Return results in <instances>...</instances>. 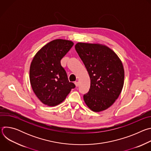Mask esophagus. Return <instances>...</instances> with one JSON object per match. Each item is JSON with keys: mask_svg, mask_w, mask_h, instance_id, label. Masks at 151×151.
Returning a JSON list of instances; mask_svg holds the SVG:
<instances>
[{"mask_svg": "<svg viewBox=\"0 0 151 151\" xmlns=\"http://www.w3.org/2000/svg\"><path fill=\"white\" fill-rule=\"evenodd\" d=\"M75 85H76V87H78V86H79V83H78V82H75Z\"/></svg>", "mask_w": 151, "mask_h": 151, "instance_id": "esophagus-1", "label": "esophagus"}]
</instances>
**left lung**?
<instances>
[{
	"label": "left lung",
	"mask_w": 151,
	"mask_h": 151,
	"mask_svg": "<svg viewBox=\"0 0 151 151\" xmlns=\"http://www.w3.org/2000/svg\"><path fill=\"white\" fill-rule=\"evenodd\" d=\"M75 50L89 74L91 84L83 100L94 112L109 107L119 97L124 85L122 62L110 48L99 44L78 43Z\"/></svg>",
	"instance_id": "left-lung-1"
}]
</instances>
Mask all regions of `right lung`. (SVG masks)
<instances>
[{
    "label": "right lung",
    "mask_w": 151,
    "mask_h": 151,
    "mask_svg": "<svg viewBox=\"0 0 151 151\" xmlns=\"http://www.w3.org/2000/svg\"><path fill=\"white\" fill-rule=\"evenodd\" d=\"M73 45L70 40H54L42 47L32 61V87L37 98L46 105H58L75 88V85L69 81L66 72L61 64V60Z\"/></svg>",
    "instance_id": "obj_1"
}]
</instances>
